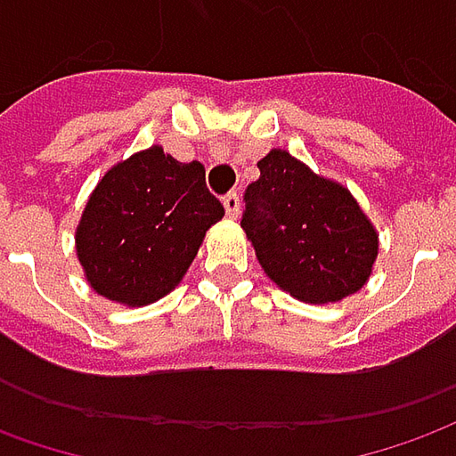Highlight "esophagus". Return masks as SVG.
Segmentation results:
<instances>
[{"mask_svg":"<svg viewBox=\"0 0 456 456\" xmlns=\"http://www.w3.org/2000/svg\"><path fill=\"white\" fill-rule=\"evenodd\" d=\"M224 209H227V215L232 216V219H237L240 216V194L237 191H229V194H224Z\"/></svg>","mask_w":456,"mask_h":456,"instance_id":"esophagus-1","label":"esophagus"}]
</instances>
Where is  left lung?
Listing matches in <instances>:
<instances>
[{
	"mask_svg": "<svg viewBox=\"0 0 456 456\" xmlns=\"http://www.w3.org/2000/svg\"><path fill=\"white\" fill-rule=\"evenodd\" d=\"M241 229L267 277L309 305L339 302L371 274L379 237L349 189L314 175L289 151L256 162Z\"/></svg>",
	"mask_w": 456,
	"mask_h": 456,
	"instance_id": "obj_1",
	"label": "left lung"
}]
</instances>
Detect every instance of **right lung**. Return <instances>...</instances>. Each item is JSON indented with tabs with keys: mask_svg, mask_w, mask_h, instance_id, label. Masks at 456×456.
Returning a JSON list of instances; mask_svg holds the SVG:
<instances>
[{
	"mask_svg": "<svg viewBox=\"0 0 456 456\" xmlns=\"http://www.w3.org/2000/svg\"><path fill=\"white\" fill-rule=\"evenodd\" d=\"M222 216L202 164L150 147L102 176L77 227V256L97 294L126 306L151 305L182 281Z\"/></svg>",
	"mask_w": 456,
	"mask_h": 456,
	"instance_id": "right-lung-1",
	"label": "right lung"
}]
</instances>
